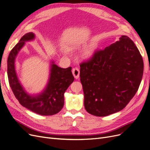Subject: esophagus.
<instances>
[{"instance_id":"obj_1","label":"esophagus","mask_w":150,"mask_h":150,"mask_svg":"<svg viewBox=\"0 0 150 150\" xmlns=\"http://www.w3.org/2000/svg\"><path fill=\"white\" fill-rule=\"evenodd\" d=\"M72 74H73L75 79H79L80 76V70L78 68H74L72 69Z\"/></svg>"}]
</instances>
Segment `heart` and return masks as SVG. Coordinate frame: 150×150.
Returning <instances> with one entry per match:
<instances>
[{
    "label": "heart",
    "mask_w": 150,
    "mask_h": 150,
    "mask_svg": "<svg viewBox=\"0 0 150 150\" xmlns=\"http://www.w3.org/2000/svg\"><path fill=\"white\" fill-rule=\"evenodd\" d=\"M96 51V46L95 44H92L90 46L88 47L82 53L81 57L83 60H88L90 59L93 55L95 54Z\"/></svg>",
    "instance_id": "heart-1"
}]
</instances>
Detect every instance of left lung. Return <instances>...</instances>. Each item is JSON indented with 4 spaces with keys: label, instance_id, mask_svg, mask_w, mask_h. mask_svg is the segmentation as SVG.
Here are the masks:
<instances>
[{
    "label": "left lung",
    "instance_id": "1",
    "mask_svg": "<svg viewBox=\"0 0 150 150\" xmlns=\"http://www.w3.org/2000/svg\"><path fill=\"white\" fill-rule=\"evenodd\" d=\"M80 66L85 109L99 117L122 110L138 91L143 73L142 55L127 36Z\"/></svg>",
    "mask_w": 150,
    "mask_h": 150
}]
</instances>
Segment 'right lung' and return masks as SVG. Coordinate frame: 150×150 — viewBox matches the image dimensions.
Wrapping results in <instances>:
<instances>
[{"label":"right lung","instance_id":"1","mask_svg":"<svg viewBox=\"0 0 150 150\" xmlns=\"http://www.w3.org/2000/svg\"><path fill=\"white\" fill-rule=\"evenodd\" d=\"M35 35L26 33L10 51L7 60V74L10 86L16 98L23 107L42 115L58 113L64 104V93L74 80L71 67L62 69L51 61L50 74L45 88L37 95L28 93L20 81L15 70L16 57L26 42L34 40Z\"/></svg>","mask_w":150,"mask_h":150}]
</instances>
